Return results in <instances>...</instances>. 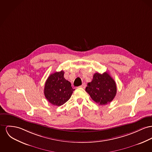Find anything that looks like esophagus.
I'll use <instances>...</instances> for the list:
<instances>
[{"instance_id": "34e87169", "label": "esophagus", "mask_w": 152, "mask_h": 152, "mask_svg": "<svg viewBox=\"0 0 152 152\" xmlns=\"http://www.w3.org/2000/svg\"><path fill=\"white\" fill-rule=\"evenodd\" d=\"M86 86V83H83L80 87L82 88H83V89H84V88H85Z\"/></svg>"}]
</instances>
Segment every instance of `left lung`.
Listing matches in <instances>:
<instances>
[{
    "instance_id": "obj_1",
    "label": "left lung",
    "mask_w": 152,
    "mask_h": 152,
    "mask_svg": "<svg viewBox=\"0 0 152 152\" xmlns=\"http://www.w3.org/2000/svg\"><path fill=\"white\" fill-rule=\"evenodd\" d=\"M85 90L91 99L99 105H106L111 102L117 91L115 82L107 72L103 74L95 73Z\"/></svg>"
}]
</instances>
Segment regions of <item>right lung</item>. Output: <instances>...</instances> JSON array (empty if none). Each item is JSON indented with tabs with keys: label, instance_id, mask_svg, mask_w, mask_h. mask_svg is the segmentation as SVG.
Listing matches in <instances>:
<instances>
[{
	"label": "right lung",
	"instance_id": "obj_1",
	"mask_svg": "<svg viewBox=\"0 0 152 152\" xmlns=\"http://www.w3.org/2000/svg\"><path fill=\"white\" fill-rule=\"evenodd\" d=\"M64 71L51 74L45 83L44 93L45 98L51 104L61 106L68 101L73 91L71 83L64 78Z\"/></svg>",
	"mask_w": 152,
	"mask_h": 152
}]
</instances>
